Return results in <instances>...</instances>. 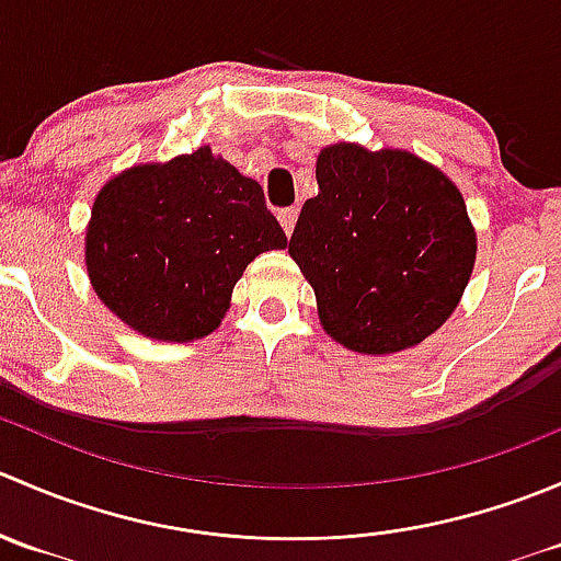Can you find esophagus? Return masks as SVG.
<instances>
[{"label":"esophagus","mask_w":561,"mask_h":561,"mask_svg":"<svg viewBox=\"0 0 561 561\" xmlns=\"http://www.w3.org/2000/svg\"><path fill=\"white\" fill-rule=\"evenodd\" d=\"M296 219H298V206H287L279 211V222H282V228H285L287 236H290L293 228H296Z\"/></svg>","instance_id":"obj_1"}]
</instances>
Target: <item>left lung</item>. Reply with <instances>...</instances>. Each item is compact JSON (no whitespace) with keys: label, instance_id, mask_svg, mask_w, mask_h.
<instances>
[{"label":"left lung","instance_id":"left-lung-1","mask_svg":"<svg viewBox=\"0 0 561 561\" xmlns=\"http://www.w3.org/2000/svg\"><path fill=\"white\" fill-rule=\"evenodd\" d=\"M290 257L314 287L320 322L355 353L415 347L456 309L474 230L454 181L407 151L339 144L317 157Z\"/></svg>","mask_w":561,"mask_h":561}]
</instances>
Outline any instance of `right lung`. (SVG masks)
Returning <instances> with one entry per match:
<instances>
[{
    "mask_svg": "<svg viewBox=\"0 0 561 561\" xmlns=\"http://www.w3.org/2000/svg\"><path fill=\"white\" fill-rule=\"evenodd\" d=\"M282 247L263 186L203 146L107 181L87 230V268L135 331L192 342L222 322L247 265Z\"/></svg>",
    "mask_w": 561,
    "mask_h": 561,
    "instance_id": "1",
    "label": "right lung"
}]
</instances>
